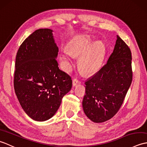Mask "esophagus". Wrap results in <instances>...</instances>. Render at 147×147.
<instances>
[{"label": "esophagus", "instance_id": "obj_1", "mask_svg": "<svg viewBox=\"0 0 147 147\" xmlns=\"http://www.w3.org/2000/svg\"><path fill=\"white\" fill-rule=\"evenodd\" d=\"M80 83V81L78 80L76 78H74L73 80V86H75Z\"/></svg>", "mask_w": 147, "mask_h": 147}]
</instances>
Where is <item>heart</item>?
<instances>
[{
  "label": "heart",
  "instance_id": "b5f03b06",
  "mask_svg": "<svg viewBox=\"0 0 147 147\" xmlns=\"http://www.w3.org/2000/svg\"><path fill=\"white\" fill-rule=\"evenodd\" d=\"M68 49L71 54L81 55L80 65L86 73H92L100 67L104 59V47L101 42H93L90 36H78L69 43ZM61 59L64 62V69L69 71L72 64V55L64 51L61 53Z\"/></svg>",
  "mask_w": 147,
  "mask_h": 147
}]
</instances>
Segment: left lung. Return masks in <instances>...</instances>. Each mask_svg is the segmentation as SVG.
Masks as SVG:
<instances>
[{
	"mask_svg": "<svg viewBox=\"0 0 147 147\" xmlns=\"http://www.w3.org/2000/svg\"><path fill=\"white\" fill-rule=\"evenodd\" d=\"M131 60L130 49L117 35L107 63L85 83L83 109L93 122H105L119 110L132 82Z\"/></svg>",
	"mask_w": 147,
	"mask_h": 147,
	"instance_id": "1",
	"label": "left lung"
}]
</instances>
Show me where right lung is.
I'll return each mask as SVG.
<instances>
[{
  "label": "right lung",
  "instance_id": "obj_1",
  "mask_svg": "<svg viewBox=\"0 0 147 147\" xmlns=\"http://www.w3.org/2000/svg\"><path fill=\"white\" fill-rule=\"evenodd\" d=\"M52 32L35 31L22 43L16 57V95L26 114L37 121L51 119L72 87L69 75L58 67L59 49Z\"/></svg>",
  "mask_w": 147,
  "mask_h": 147
}]
</instances>
